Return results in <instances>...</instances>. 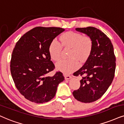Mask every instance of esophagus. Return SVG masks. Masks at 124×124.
I'll use <instances>...</instances> for the list:
<instances>
[{
    "label": "esophagus",
    "mask_w": 124,
    "mask_h": 124,
    "mask_svg": "<svg viewBox=\"0 0 124 124\" xmlns=\"http://www.w3.org/2000/svg\"><path fill=\"white\" fill-rule=\"evenodd\" d=\"M64 77H65V79H70L71 78L72 76L71 75H65Z\"/></svg>",
    "instance_id": "esophagus-1"
}]
</instances>
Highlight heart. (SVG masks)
<instances>
[{
  "label": "heart",
  "mask_w": 124,
  "mask_h": 124,
  "mask_svg": "<svg viewBox=\"0 0 124 124\" xmlns=\"http://www.w3.org/2000/svg\"><path fill=\"white\" fill-rule=\"evenodd\" d=\"M60 41L54 39L50 44L49 53L51 59L58 61L60 59L62 47L71 48L68 60H62L56 64V68L65 74H71L79 68L80 63L85 62L88 59L93 50V41L88 36L80 33L68 31L60 37Z\"/></svg>",
  "instance_id": "1"
}]
</instances>
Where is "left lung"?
Masks as SVG:
<instances>
[{"label":"left lung","instance_id":"left-lung-1","mask_svg":"<svg viewBox=\"0 0 124 124\" xmlns=\"http://www.w3.org/2000/svg\"><path fill=\"white\" fill-rule=\"evenodd\" d=\"M85 33L93 41V50L85 64L74 73L80 76V86L73 95L79 101L93 102L102 97L112 83L116 70V56L110 39L94 27L76 28Z\"/></svg>","mask_w":124,"mask_h":124}]
</instances>
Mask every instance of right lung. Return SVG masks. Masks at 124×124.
<instances>
[{
    "instance_id": "obj_1",
    "label": "right lung",
    "mask_w": 124,
    "mask_h": 124,
    "mask_svg": "<svg viewBox=\"0 0 124 124\" xmlns=\"http://www.w3.org/2000/svg\"><path fill=\"white\" fill-rule=\"evenodd\" d=\"M65 29L56 27H36L17 41L13 50L10 71L19 92L30 101L43 103L55 96L59 84L64 80L61 72L46 74L55 68L50 60L49 47Z\"/></svg>"
}]
</instances>
